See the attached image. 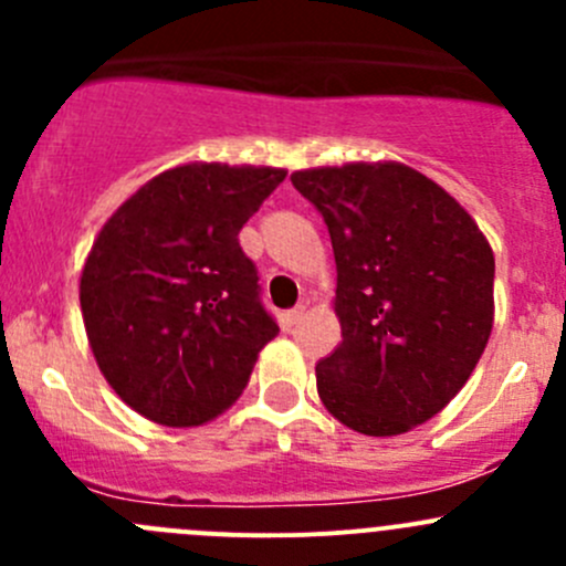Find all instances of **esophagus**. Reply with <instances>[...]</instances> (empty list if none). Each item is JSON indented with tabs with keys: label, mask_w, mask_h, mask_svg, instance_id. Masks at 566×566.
I'll return each instance as SVG.
<instances>
[{
	"label": "esophagus",
	"mask_w": 566,
	"mask_h": 566,
	"mask_svg": "<svg viewBox=\"0 0 566 566\" xmlns=\"http://www.w3.org/2000/svg\"><path fill=\"white\" fill-rule=\"evenodd\" d=\"M304 312H306V306H293V310L284 312V315H282V328H284V331L293 328V325L298 323L301 317H304Z\"/></svg>",
	"instance_id": "obj_1"
}]
</instances>
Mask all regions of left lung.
I'll use <instances>...</instances> for the list:
<instances>
[{"label":"left lung","mask_w":566,"mask_h":566,"mask_svg":"<svg viewBox=\"0 0 566 566\" xmlns=\"http://www.w3.org/2000/svg\"><path fill=\"white\" fill-rule=\"evenodd\" d=\"M328 227L342 342L317 364L328 413L399 436L447 408L493 328V249L438 182L405 164L290 175Z\"/></svg>","instance_id":"8db88e82"}]
</instances>
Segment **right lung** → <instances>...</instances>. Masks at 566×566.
Returning a JSON list of instances; mask_svg holds the SVG:
<instances>
[{
	"mask_svg": "<svg viewBox=\"0 0 566 566\" xmlns=\"http://www.w3.org/2000/svg\"><path fill=\"white\" fill-rule=\"evenodd\" d=\"M284 169L186 164L153 177L106 221L82 271L101 373L164 427H199L247 389L279 334L238 232Z\"/></svg>",
	"mask_w": 566,
	"mask_h": 566,
	"instance_id": "right-lung-1",
	"label": "right lung"
}]
</instances>
